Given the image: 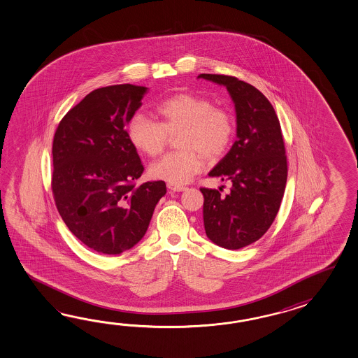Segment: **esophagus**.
<instances>
[{
	"label": "esophagus",
	"instance_id": "1",
	"mask_svg": "<svg viewBox=\"0 0 358 358\" xmlns=\"http://www.w3.org/2000/svg\"><path fill=\"white\" fill-rule=\"evenodd\" d=\"M168 189L172 191H177V192L186 190V187L182 186V185H175V183H168Z\"/></svg>",
	"mask_w": 358,
	"mask_h": 358
}]
</instances>
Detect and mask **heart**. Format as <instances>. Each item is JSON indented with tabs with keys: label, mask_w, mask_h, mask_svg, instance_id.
<instances>
[{
	"label": "heart",
	"mask_w": 358,
	"mask_h": 358,
	"mask_svg": "<svg viewBox=\"0 0 358 358\" xmlns=\"http://www.w3.org/2000/svg\"><path fill=\"white\" fill-rule=\"evenodd\" d=\"M159 122L136 113L128 122L129 143L149 157L159 155L177 135L181 150L169 152L152 163L155 178L175 185L189 182L204 167V155L215 159L230 149L235 137V120L230 111L217 108L206 96L177 94L157 106Z\"/></svg>",
	"instance_id": "b5f03b06"
}]
</instances>
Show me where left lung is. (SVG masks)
Here are the masks:
<instances>
[{
    "label": "left lung",
    "mask_w": 358,
    "mask_h": 358,
    "mask_svg": "<svg viewBox=\"0 0 358 358\" xmlns=\"http://www.w3.org/2000/svg\"><path fill=\"white\" fill-rule=\"evenodd\" d=\"M198 78L224 86L235 103L238 140L209 172L230 181V194L200 189L208 238L235 250L262 238L276 218L287 178L285 145L275 109L259 90L231 76Z\"/></svg>",
    "instance_id": "8db88e82"
}]
</instances>
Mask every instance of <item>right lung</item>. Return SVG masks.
Masks as SVG:
<instances>
[{"label":"right lung","instance_id":"obj_1","mask_svg":"<svg viewBox=\"0 0 358 358\" xmlns=\"http://www.w3.org/2000/svg\"><path fill=\"white\" fill-rule=\"evenodd\" d=\"M148 87L97 88L60 120L52 143L56 208L76 238L103 255H120L143 238L164 181L136 186L143 166L126 126Z\"/></svg>","mask_w":358,"mask_h":358}]
</instances>
